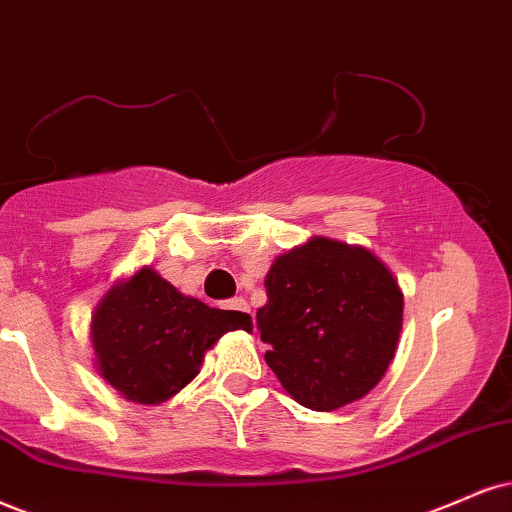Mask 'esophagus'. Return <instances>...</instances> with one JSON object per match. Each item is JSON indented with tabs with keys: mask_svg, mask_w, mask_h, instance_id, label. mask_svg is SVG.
I'll use <instances>...</instances> for the list:
<instances>
[{
	"mask_svg": "<svg viewBox=\"0 0 512 512\" xmlns=\"http://www.w3.org/2000/svg\"><path fill=\"white\" fill-rule=\"evenodd\" d=\"M227 308H230V311H239V313H251L249 304H246L242 296H237V299L227 301ZM251 318H254V315H251Z\"/></svg>",
	"mask_w": 512,
	"mask_h": 512,
	"instance_id": "obj_1",
	"label": "esophagus"
}]
</instances>
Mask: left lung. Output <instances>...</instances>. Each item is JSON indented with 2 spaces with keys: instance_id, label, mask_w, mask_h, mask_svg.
<instances>
[{
  "instance_id": "1",
  "label": "left lung",
  "mask_w": 512,
  "mask_h": 512,
  "mask_svg": "<svg viewBox=\"0 0 512 512\" xmlns=\"http://www.w3.org/2000/svg\"><path fill=\"white\" fill-rule=\"evenodd\" d=\"M263 282L266 363L296 403L327 413L380 384L399 346L403 292L370 249L315 235L277 256Z\"/></svg>"
}]
</instances>
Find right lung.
<instances>
[{
    "instance_id": "obj_1",
    "label": "right lung",
    "mask_w": 512,
    "mask_h": 512,
    "mask_svg": "<svg viewBox=\"0 0 512 512\" xmlns=\"http://www.w3.org/2000/svg\"><path fill=\"white\" fill-rule=\"evenodd\" d=\"M251 327L249 313L206 306L144 266L118 277L94 306V368L125 401L159 406L199 375L225 332Z\"/></svg>"
}]
</instances>
